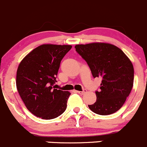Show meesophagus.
I'll return each instance as SVG.
<instances>
[{"instance_id": "esophagus-1", "label": "esophagus", "mask_w": 147, "mask_h": 147, "mask_svg": "<svg viewBox=\"0 0 147 147\" xmlns=\"http://www.w3.org/2000/svg\"><path fill=\"white\" fill-rule=\"evenodd\" d=\"M78 92L80 94H84L87 92V90H83L82 91H78Z\"/></svg>"}]
</instances>
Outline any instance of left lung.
Returning <instances> with one entry per match:
<instances>
[{
  "label": "left lung",
  "instance_id": "obj_1",
  "mask_svg": "<svg viewBox=\"0 0 147 147\" xmlns=\"http://www.w3.org/2000/svg\"><path fill=\"white\" fill-rule=\"evenodd\" d=\"M76 51L87 62L92 76L102 79L97 100L88 105L94 113L108 115L118 111L129 95L134 83V67L124 52L107 42L76 45Z\"/></svg>",
  "mask_w": 147,
  "mask_h": 147
}]
</instances>
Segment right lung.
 Here are the masks:
<instances>
[{"label":"right lung","instance_id":"add662e5","mask_svg":"<svg viewBox=\"0 0 147 147\" xmlns=\"http://www.w3.org/2000/svg\"><path fill=\"white\" fill-rule=\"evenodd\" d=\"M72 48L69 45L43 44L21 60L16 87L27 109L38 117L52 119L65 112L70 92L55 89L60 62Z\"/></svg>","mask_w":147,"mask_h":147}]
</instances>
